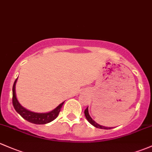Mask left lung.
Returning <instances> with one entry per match:
<instances>
[{"label":"left lung","mask_w":152,"mask_h":152,"mask_svg":"<svg viewBox=\"0 0 152 152\" xmlns=\"http://www.w3.org/2000/svg\"><path fill=\"white\" fill-rule=\"evenodd\" d=\"M84 113H85V115H86V119H87V120H88V121L91 124V125H94V127H96V128H101V129H106V130H107V129H112V128H107V127L102 126V125H99V124H98V123H96V122L94 121V120H93V119L91 118V116L89 115L88 107H87V108L86 109V110H85Z\"/></svg>","instance_id":"1"}]
</instances>
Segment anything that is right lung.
<instances>
[{
  "instance_id": "right-lung-1",
  "label": "right lung",
  "mask_w": 152,
  "mask_h": 152,
  "mask_svg": "<svg viewBox=\"0 0 152 152\" xmlns=\"http://www.w3.org/2000/svg\"><path fill=\"white\" fill-rule=\"evenodd\" d=\"M17 80V79H16V80L14 81V86H13L12 103L13 106H14V109L17 111V112H18L19 115L22 116L24 120L30 122H32V123L37 124V125H43V124H46L53 121L54 119H56L58 117L60 110H61V108L62 107L64 102H62L56 109L52 110L51 112H48V113H36V112H30V111L27 110V109L24 108L18 102L17 96H16L15 86Z\"/></svg>"
}]
</instances>
